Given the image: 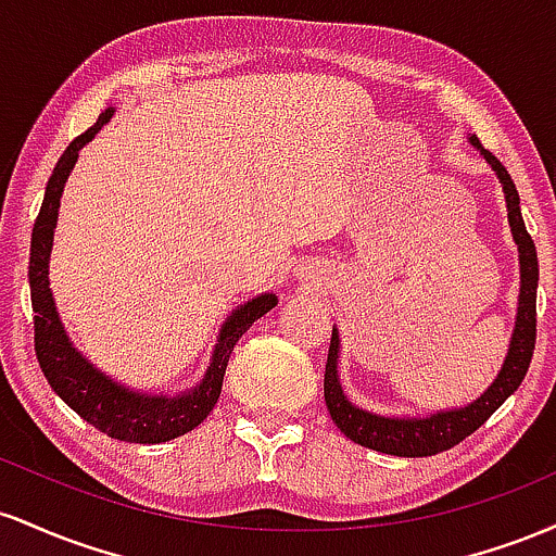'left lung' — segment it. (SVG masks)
I'll list each match as a JSON object with an SVG mask.
<instances>
[{
    "label": "left lung",
    "mask_w": 556,
    "mask_h": 556,
    "mask_svg": "<svg viewBox=\"0 0 556 556\" xmlns=\"http://www.w3.org/2000/svg\"><path fill=\"white\" fill-rule=\"evenodd\" d=\"M468 143L486 164L494 169L496 180L502 185L504 203H507V222L513 229V240L518 245L520 261V295H518V314H515V329L509 337L507 355L500 374L494 381L483 389L481 397L463 407H446V410H433L429 416H381L366 407L355 405L344 394L340 381V329H331V344L327 371H324V400H327L329 416L337 424L344 437L353 439L355 444L368 446V450L384 452V455L397 457H429L450 446L460 444L465 437H470L478 426H483L494 416L496 407L502 405L520 381L526 379L528 366H531L533 348H535V287H539V258H535V245L528 235L526 222L520 214V195L515 188L513 177L502 167L496 156H491L476 136H468Z\"/></svg>",
    "instance_id": "1"
}]
</instances>
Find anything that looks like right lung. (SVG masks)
Masks as SVG:
<instances>
[{
  "label": "right lung",
  "instance_id": "obj_1",
  "mask_svg": "<svg viewBox=\"0 0 556 556\" xmlns=\"http://www.w3.org/2000/svg\"><path fill=\"white\" fill-rule=\"evenodd\" d=\"M114 106H106L99 114L93 127H88L67 146L65 154L60 156L56 167L47 182L41 212L36 216L34 235H30V303H34V331H36V358L47 376L49 387L60 394L62 400L73 407L83 420L99 429L106 437L119 439L130 444H159L169 439L182 437L193 431L203 418L214 410L216 400L222 394V381L229 355L235 344L253 321L269 314L279 303L274 292H261L248 303L238 305L222 324L219 337H216L212 361H208L206 374L195 387L185 389L177 394H154L143 389H132L123 381L112 379L110 374L93 366L86 355L70 340L65 324H62L60 311H56L52 287H49V258H52L56 216H60V198L65 193V182L78 162L80 149L91 143L96 132L112 119Z\"/></svg>",
  "mask_w": 556,
  "mask_h": 556
}]
</instances>
